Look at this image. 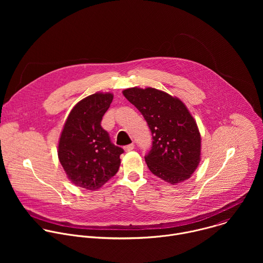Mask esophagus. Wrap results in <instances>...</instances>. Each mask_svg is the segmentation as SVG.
Wrapping results in <instances>:
<instances>
[{
    "label": "esophagus",
    "mask_w": 263,
    "mask_h": 263,
    "mask_svg": "<svg viewBox=\"0 0 263 263\" xmlns=\"http://www.w3.org/2000/svg\"><path fill=\"white\" fill-rule=\"evenodd\" d=\"M124 149H125V151H126V152H131V151H133V149H134V144H133V143H131V144L125 145Z\"/></svg>",
    "instance_id": "34e87169"
}]
</instances>
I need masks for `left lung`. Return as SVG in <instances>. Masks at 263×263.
Wrapping results in <instances>:
<instances>
[{"instance_id": "1", "label": "left lung", "mask_w": 263, "mask_h": 263, "mask_svg": "<svg viewBox=\"0 0 263 263\" xmlns=\"http://www.w3.org/2000/svg\"><path fill=\"white\" fill-rule=\"evenodd\" d=\"M123 95L151 130L152 146L144 157L148 170L171 184L191 178L200 162L201 135L183 102L152 87H132Z\"/></svg>"}]
</instances>
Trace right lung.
<instances>
[{"label": "right lung", "instance_id": "obj_1", "mask_svg": "<svg viewBox=\"0 0 263 263\" xmlns=\"http://www.w3.org/2000/svg\"><path fill=\"white\" fill-rule=\"evenodd\" d=\"M114 95L97 92L74 106L64 124L58 158L68 179L79 187L96 191L114 177L124 149L115 145L101 126Z\"/></svg>", "mask_w": 263, "mask_h": 263}]
</instances>
